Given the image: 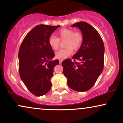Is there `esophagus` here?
<instances>
[{"mask_svg": "<svg viewBox=\"0 0 123 123\" xmlns=\"http://www.w3.org/2000/svg\"><path fill=\"white\" fill-rule=\"evenodd\" d=\"M59 61H60V64H61L62 62V60H59Z\"/></svg>", "mask_w": 123, "mask_h": 123, "instance_id": "obj_1", "label": "esophagus"}]
</instances>
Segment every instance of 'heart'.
<instances>
[{"mask_svg":"<svg viewBox=\"0 0 123 123\" xmlns=\"http://www.w3.org/2000/svg\"><path fill=\"white\" fill-rule=\"evenodd\" d=\"M57 33L59 38L51 35L48 39L49 46L54 50H57L58 49L60 40L66 39L65 42V46L66 47L60 49L55 53V57L57 58L64 60L72 53L73 49L77 50L81 47L83 38L80 32H74L73 29L68 28H62L58 31Z\"/></svg>","mask_w":123,"mask_h":123,"instance_id":"obj_1","label":"heart"}]
</instances>
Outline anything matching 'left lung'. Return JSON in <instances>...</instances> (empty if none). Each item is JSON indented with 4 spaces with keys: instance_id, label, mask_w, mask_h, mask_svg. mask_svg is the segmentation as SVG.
Instances as JSON below:
<instances>
[{
    "instance_id": "1",
    "label": "left lung",
    "mask_w": 123,
    "mask_h": 123,
    "mask_svg": "<svg viewBox=\"0 0 123 123\" xmlns=\"http://www.w3.org/2000/svg\"><path fill=\"white\" fill-rule=\"evenodd\" d=\"M78 27L83 35L81 47L70 59L63 61V73L67 78L68 85L75 91L83 92L92 88L104 66V44L100 35L93 26L86 22L72 25ZM75 59L79 60L77 63Z\"/></svg>"
}]
</instances>
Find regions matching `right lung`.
Segmentation results:
<instances>
[{"instance_id":"add662e5","label":"right lung","mask_w":123,"mask_h":123,"mask_svg":"<svg viewBox=\"0 0 123 123\" xmlns=\"http://www.w3.org/2000/svg\"><path fill=\"white\" fill-rule=\"evenodd\" d=\"M58 26L38 25L26 35L18 52L19 76L33 95H45L51 88V79L59 61H51L55 54L48 39Z\"/></svg>"}]
</instances>
